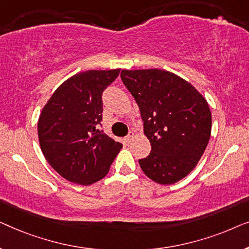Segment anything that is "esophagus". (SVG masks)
I'll return each mask as SVG.
<instances>
[{
  "instance_id": "esophagus-1",
  "label": "esophagus",
  "mask_w": 249,
  "mask_h": 249,
  "mask_svg": "<svg viewBox=\"0 0 249 249\" xmlns=\"http://www.w3.org/2000/svg\"><path fill=\"white\" fill-rule=\"evenodd\" d=\"M132 137H134V132H129V134H128L127 136H125V137H124V142H125V144H129V142H131V139H132Z\"/></svg>"
}]
</instances>
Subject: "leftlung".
Listing matches in <instances>:
<instances>
[{
  "label": "left lung",
  "mask_w": 249,
  "mask_h": 249,
  "mask_svg": "<svg viewBox=\"0 0 249 249\" xmlns=\"http://www.w3.org/2000/svg\"><path fill=\"white\" fill-rule=\"evenodd\" d=\"M138 104L151 153L139 165L153 181L171 185L195 168L211 137L209 104L189 83L161 69L122 70Z\"/></svg>",
  "instance_id": "left-lung-1"
}]
</instances>
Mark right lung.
I'll return each instance as SVG.
<instances>
[{"label":"right lung","mask_w":249,"mask_h":249,"mask_svg":"<svg viewBox=\"0 0 249 249\" xmlns=\"http://www.w3.org/2000/svg\"><path fill=\"white\" fill-rule=\"evenodd\" d=\"M120 70H88L61 85L38 120L40 148L49 164L68 181L91 185L104 178L122 148L103 130V91Z\"/></svg>","instance_id":"right-lung-1"}]
</instances>
